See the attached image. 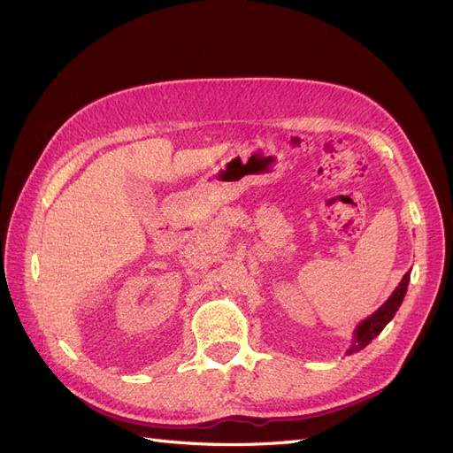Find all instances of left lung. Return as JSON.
I'll return each mask as SVG.
<instances>
[{
  "label": "left lung",
  "mask_w": 453,
  "mask_h": 453,
  "mask_svg": "<svg viewBox=\"0 0 453 453\" xmlns=\"http://www.w3.org/2000/svg\"><path fill=\"white\" fill-rule=\"evenodd\" d=\"M409 281H411V271L401 278L399 286L394 289V293L388 296L387 303H384L375 313H372L367 319H364L357 330H355V336H353V345L347 349V355H353L362 350L365 345H370L372 340H375L379 334L382 332V328L387 326L392 319L395 311L399 310L401 303H403L407 288H409Z\"/></svg>",
  "instance_id": "left-lung-1"
}]
</instances>
